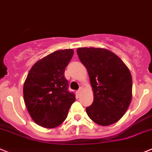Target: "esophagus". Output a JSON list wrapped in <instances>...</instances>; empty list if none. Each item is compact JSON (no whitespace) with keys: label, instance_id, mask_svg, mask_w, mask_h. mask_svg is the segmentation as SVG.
<instances>
[{"label":"esophagus","instance_id":"esophagus-1","mask_svg":"<svg viewBox=\"0 0 152 152\" xmlns=\"http://www.w3.org/2000/svg\"><path fill=\"white\" fill-rule=\"evenodd\" d=\"M83 88H82V87H80V88H79V89L77 91L78 95H80V94H81V92H82V91H83Z\"/></svg>","mask_w":152,"mask_h":152}]
</instances>
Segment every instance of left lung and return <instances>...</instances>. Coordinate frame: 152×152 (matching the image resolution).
I'll list each match as a JSON object with an SVG mask.
<instances>
[{"label":"left lung","mask_w":152,"mask_h":152,"mask_svg":"<svg viewBox=\"0 0 152 152\" xmlns=\"http://www.w3.org/2000/svg\"><path fill=\"white\" fill-rule=\"evenodd\" d=\"M79 58L88 71L94 100L86 113L98 125L110 126L122 118L132 101L129 68L117 55L101 48H79Z\"/></svg>","instance_id":"8db88e82"}]
</instances>
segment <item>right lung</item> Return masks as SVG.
Wrapping results in <instances>:
<instances>
[{"mask_svg": "<svg viewBox=\"0 0 152 152\" xmlns=\"http://www.w3.org/2000/svg\"><path fill=\"white\" fill-rule=\"evenodd\" d=\"M73 49L56 50L37 61L23 85V98L34 122L48 129L61 125L76 101L67 90L65 68L73 57Z\"/></svg>", "mask_w": 152, "mask_h": 152, "instance_id": "add662e5", "label": "right lung"}]
</instances>
